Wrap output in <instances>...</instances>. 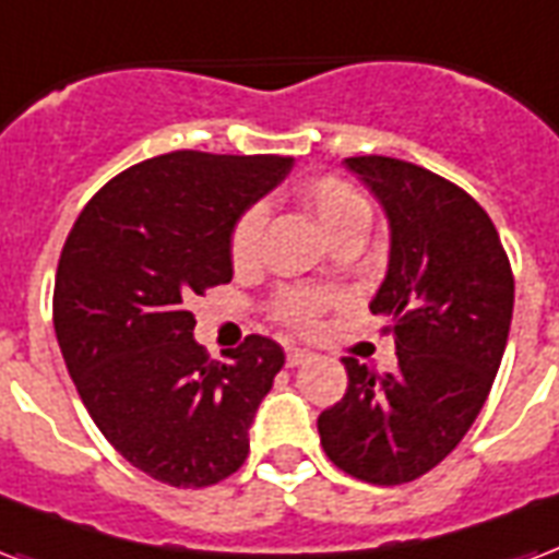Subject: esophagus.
<instances>
[{
    "label": "esophagus",
    "instance_id": "34e87169",
    "mask_svg": "<svg viewBox=\"0 0 559 559\" xmlns=\"http://www.w3.org/2000/svg\"><path fill=\"white\" fill-rule=\"evenodd\" d=\"M310 360V352L305 348H287V366H301Z\"/></svg>",
    "mask_w": 559,
    "mask_h": 559
}]
</instances>
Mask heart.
Masks as SVG:
<instances>
[{
  "mask_svg": "<svg viewBox=\"0 0 559 559\" xmlns=\"http://www.w3.org/2000/svg\"><path fill=\"white\" fill-rule=\"evenodd\" d=\"M301 199L308 202V207L317 213V219L328 231L331 240L348 237V234H369L372 228V204L355 185H348L343 178L322 176L313 178L301 187ZM263 228H266V207L263 204H249L246 211L234 219L231 237H228V254L237 270L251 266L261 254ZM325 305V296L310 293V289H287L278 296V319L284 325L313 328L319 310Z\"/></svg>",
  "mask_w": 559,
  "mask_h": 559,
  "instance_id": "heart-1",
  "label": "heart"
}]
</instances>
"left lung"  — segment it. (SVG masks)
<instances>
[{"instance_id": "obj_1", "label": "left lung", "mask_w": 559, "mask_h": 559, "mask_svg": "<svg viewBox=\"0 0 559 559\" xmlns=\"http://www.w3.org/2000/svg\"><path fill=\"white\" fill-rule=\"evenodd\" d=\"M390 219L386 278L369 310L390 317L399 369L346 357V395L319 416L336 468L378 487L416 480L466 437L487 402L513 319V270L466 190L399 157H346Z\"/></svg>"}]
</instances>
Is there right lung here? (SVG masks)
<instances>
[{"mask_svg":"<svg viewBox=\"0 0 559 559\" xmlns=\"http://www.w3.org/2000/svg\"><path fill=\"white\" fill-rule=\"evenodd\" d=\"M289 169L278 155L148 157L110 178L63 242L52 298L63 364L105 440L160 484L211 487L249 457L284 352L251 334L211 360L190 305L231 281L234 219Z\"/></svg>","mask_w":559,"mask_h":559,"instance_id":"right-lung-1","label":"right lung"}]
</instances>
